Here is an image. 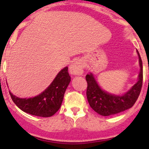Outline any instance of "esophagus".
Here are the masks:
<instances>
[{
	"instance_id": "esophagus-1",
	"label": "esophagus",
	"mask_w": 149,
	"mask_h": 149,
	"mask_svg": "<svg viewBox=\"0 0 149 149\" xmlns=\"http://www.w3.org/2000/svg\"><path fill=\"white\" fill-rule=\"evenodd\" d=\"M69 68L72 74L81 75L84 72V63L81 60H76L70 65Z\"/></svg>"
}]
</instances>
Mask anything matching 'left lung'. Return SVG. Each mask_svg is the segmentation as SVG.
Instances as JSON below:
<instances>
[{"label":"left lung","instance_id":"left-lung-1","mask_svg":"<svg viewBox=\"0 0 149 149\" xmlns=\"http://www.w3.org/2000/svg\"><path fill=\"white\" fill-rule=\"evenodd\" d=\"M140 72L136 84L123 95H115L102 90L95 80L93 74L86 76L87 82L86 97L89 105L96 113L104 116L115 115L134 106L143 86V62L137 51Z\"/></svg>","mask_w":149,"mask_h":149}]
</instances>
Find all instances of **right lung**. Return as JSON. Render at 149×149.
Here are the masks:
<instances>
[{
	"mask_svg": "<svg viewBox=\"0 0 149 149\" xmlns=\"http://www.w3.org/2000/svg\"><path fill=\"white\" fill-rule=\"evenodd\" d=\"M71 81L68 67L62 69L45 90L33 98H20L10 93L12 100L18 108L27 113L41 117L54 115L61 107L64 94Z\"/></svg>",
	"mask_w": 149,
	"mask_h": 149,
	"instance_id": "right-lung-1",
	"label": "right lung"
}]
</instances>
